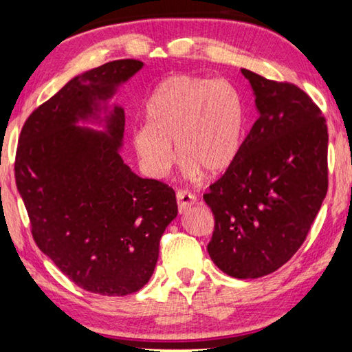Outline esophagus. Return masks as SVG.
Masks as SVG:
<instances>
[{"instance_id": "34e87169", "label": "esophagus", "mask_w": 352, "mask_h": 352, "mask_svg": "<svg viewBox=\"0 0 352 352\" xmlns=\"http://www.w3.org/2000/svg\"><path fill=\"white\" fill-rule=\"evenodd\" d=\"M176 199H177V208H179V213H187L190 206L197 201V197L194 194H190L189 190H177Z\"/></svg>"}]
</instances>
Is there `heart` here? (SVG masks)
I'll return each mask as SVG.
<instances>
[{"mask_svg": "<svg viewBox=\"0 0 352 352\" xmlns=\"http://www.w3.org/2000/svg\"><path fill=\"white\" fill-rule=\"evenodd\" d=\"M147 126L133 134V146L153 176H163L175 162L171 142L187 176L228 171L242 152L247 105L226 80L171 75L157 85L146 105Z\"/></svg>", "mask_w": 352, "mask_h": 352, "instance_id": "b5f03b06", "label": "heart"}]
</instances>
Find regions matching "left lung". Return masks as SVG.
I'll use <instances>...</instances> for the list:
<instances>
[{"mask_svg":"<svg viewBox=\"0 0 352 352\" xmlns=\"http://www.w3.org/2000/svg\"><path fill=\"white\" fill-rule=\"evenodd\" d=\"M258 120L232 166L204 195L214 216L208 253L224 274L258 278L298 252L329 189V131L305 91L242 69Z\"/></svg>","mask_w":352,"mask_h":352,"instance_id":"8db88e82","label":"left lung"}]
</instances>
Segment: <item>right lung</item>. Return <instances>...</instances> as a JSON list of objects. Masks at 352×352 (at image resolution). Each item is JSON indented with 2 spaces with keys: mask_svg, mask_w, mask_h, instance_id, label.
Wrapping results in <instances>:
<instances>
[{
  "mask_svg": "<svg viewBox=\"0 0 352 352\" xmlns=\"http://www.w3.org/2000/svg\"><path fill=\"white\" fill-rule=\"evenodd\" d=\"M142 65L113 60L72 78L33 110L17 144L16 184L33 240L75 285L104 296L146 285L162 235L177 216L171 187L123 163L124 112L107 107ZM89 119L106 131L76 126Z\"/></svg>",
  "mask_w": 352,
  "mask_h": 352,
  "instance_id": "add662e5",
  "label": "right lung"
}]
</instances>
